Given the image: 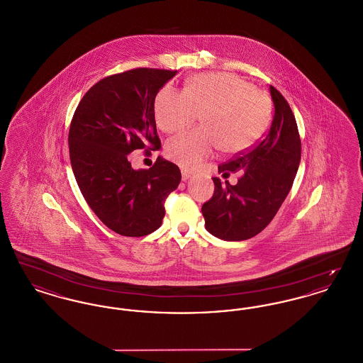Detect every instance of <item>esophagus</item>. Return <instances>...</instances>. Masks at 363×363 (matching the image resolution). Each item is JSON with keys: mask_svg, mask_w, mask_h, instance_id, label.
Here are the masks:
<instances>
[{"mask_svg": "<svg viewBox=\"0 0 363 363\" xmlns=\"http://www.w3.org/2000/svg\"><path fill=\"white\" fill-rule=\"evenodd\" d=\"M190 177H191V174L189 172H186V170H182V181H188Z\"/></svg>", "mask_w": 363, "mask_h": 363, "instance_id": "34e87169", "label": "esophagus"}]
</instances>
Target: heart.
<instances>
[{
	"label": "heart",
	"mask_w": 363,
	"mask_h": 363,
	"mask_svg": "<svg viewBox=\"0 0 363 363\" xmlns=\"http://www.w3.org/2000/svg\"><path fill=\"white\" fill-rule=\"evenodd\" d=\"M200 114L203 128L169 140L166 155L193 170L219 147L237 155L255 147L271 122V102L259 89L233 73H200L190 77L184 92L163 86L155 96L154 116L162 132L186 128Z\"/></svg>",
	"instance_id": "1"
}]
</instances>
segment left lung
Listing matches in <instances>:
<instances>
[{
    "instance_id": "obj_1",
    "label": "left lung",
    "mask_w": 363,
    "mask_h": 363,
    "mask_svg": "<svg viewBox=\"0 0 363 363\" xmlns=\"http://www.w3.org/2000/svg\"><path fill=\"white\" fill-rule=\"evenodd\" d=\"M275 114L267 136L252 150L225 164L223 177L241 170L237 185L212 178L215 191L201 212L208 233L223 241H245L261 233L293 186L301 162V138L293 110L277 88L269 86Z\"/></svg>"
}]
</instances>
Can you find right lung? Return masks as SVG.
<instances>
[{"mask_svg":"<svg viewBox=\"0 0 363 363\" xmlns=\"http://www.w3.org/2000/svg\"><path fill=\"white\" fill-rule=\"evenodd\" d=\"M177 70L138 68L104 77L86 91L70 123L72 170L86 204L104 225L125 237L157 230L164 200L178 188L177 164L157 157L135 170L129 155L160 148L154 102Z\"/></svg>","mask_w":363,"mask_h":363,"instance_id":"right-lung-1","label":"right lung"}]
</instances>
